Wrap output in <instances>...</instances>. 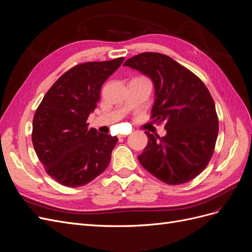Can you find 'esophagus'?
Wrapping results in <instances>:
<instances>
[{
	"instance_id": "obj_1",
	"label": "esophagus",
	"mask_w": 252,
	"mask_h": 252,
	"mask_svg": "<svg viewBox=\"0 0 252 252\" xmlns=\"http://www.w3.org/2000/svg\"><path fill=\"white\" fill-rule=\"evenodd\" d=\"M127 135H125V134H119V138L121 139V138H126Z\"/></svg>"
}]
</instances>
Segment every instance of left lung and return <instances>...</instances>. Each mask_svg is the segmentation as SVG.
<instances>
[{
  "mask_svg": "<svg viewBox=\"0 0 252 252\" xmlns=\"http://www.w3.org/2000/svg\"><path fill=\"white\" fill-rule=\"evenodd\" d=\"M129 66L148 75L155 84L151 119L165 123L163 138L146 131L147 146L138 157L149 173L169 185L196 178L215 152L219 119L215 101L202 80L173 59L158 52H143L128 59Z\"/></svg>",
  "mask_w": 252,
  "mask_h": 252,
  "instance_id": "8db88e82",
  "label": "left lung"
}]
</instances>
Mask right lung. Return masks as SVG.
Listing matches in <instances>:
<instances>
[{
  "label": "right lung",
  "mask_w": 252,
  "mask_h": 252,
  "mask_svg": "<svg viewBox=\"0 0 252 252\" xmlns=\"http://www.w3.org/2000/svg\"><path fill=\"white\" fill-rule=\"evenodd\" d=\"M124 58L73 66L44 95L32 121V144L48 175L67 187L88 184L107 168L117 136L88 128L104 82Z\"/></svg>",
  "instance_id": "add662e5"
}]
</instances>
